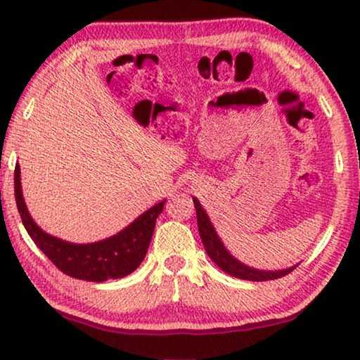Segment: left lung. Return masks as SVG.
Returning <instances> with one entry per match:
<instances>
[{"mask_svg": "<svg viewBox=\"0 0 360 360\" xmlns=\"http://www.w3.org/2000/svg\"><path fill=\"white\" fill-rule=\"evenodd\" d=\"M193 203H195V211H197L200 238H202L205 251L208 252L210 259L214 262L222 271L229 273V275L235 278L246 279V281H270V279H278V278L285 276L297 266L294 265V266L284 268V270L271 271V270H257V268L245 265L243 262L235 259L233 255L227 251V248L224 246L222 240L219 238L217 231L214 229V225H212L210 216L206 214V211L203 210V206L200 205L197 198H193Z\"/></svg>", "mask_w": 360, "mask_h": 360, "instance_id": "obj_1", "label": "left lung"}]
</instances>
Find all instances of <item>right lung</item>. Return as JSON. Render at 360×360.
<instances>
[{
  "instance_id": "1",
  "label": "right lung",
  "mask_w": 360,
  "mask_h": 360,
  "mask_svg": "<svg viewBox=\"0 0 360 360\" xmlns=\"http://www.w3.org/2000/svg\"><path fill=\"white\" fill-rule=\"evenodd\" d=\"M14 192L17 210H19L22 222L34 245L47 255L49 260L58 270H62L68 276L92 283H103L109 278H124L141 265L152 235H154L155 221L165 205V200L154 205L127 225L124 230L117 231L109 238L79 245V243L60 240L57 236L47 233L33 221L27 210L25 200H23L19 163L15 165L14 173Z\"/></svg>"
}]
</instances>
